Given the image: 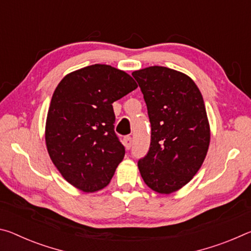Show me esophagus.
Returning a JSON list of instances; mask_svg holds the SVG:
<instances>
[{
	"instance_id": "esophagus-1",
	"label": "esophagus",
	"mask_w": 251,
	"mask_h": 251,
	"mask_svg": "<svg viewBox=\"0 0 251 251\" xmlns=\"http://www.w3.org/2000/svg\"><path fill=\"white\" fill-rule=\"evenodd\" d=\"M131 143H133V141H131L130 136H125V137L123 138V144H124L126 150H129V148L131 147Z\"/></svg>"
}]
</instances>
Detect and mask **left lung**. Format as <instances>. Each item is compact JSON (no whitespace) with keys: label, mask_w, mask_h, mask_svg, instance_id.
<instances>
[{"label":"left lung","mask_w":251,"mask_h":251,"mask_svg":"<svg viewBox=\"0 0 251 251\" xmlns=\"http://www.w3.org/2000/svg\"><path fill=\"white\" fill-rule=\"evenodd\" d=\"M137 80L151 122V146L138 160L145 184L159 194L176 192L192 180L210 142L201 93L184 73L150 66L131 73Z\"/></svg>","instance_id":"left-lung-1"}]
</instances>
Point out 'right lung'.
I'll return each mask as SVG.
<instances>
[{"mask_svg":"<svg viewBox=\"0 0 251 251\" xmlns=\"http://www.w3.org/2000/svg\"><path fill=\"white\" fill-rule=\"evenodd\" d=\"M136 88L130 75L105 64L75 71L57 85L45 141L55 167L76 188L93 193L109 184L125 156L113 103Z\"/></svg>","mask_w":251,"mask_h":251,"instance_id":"obj_1","label":"right lung"}]
</instances>
